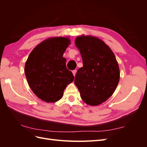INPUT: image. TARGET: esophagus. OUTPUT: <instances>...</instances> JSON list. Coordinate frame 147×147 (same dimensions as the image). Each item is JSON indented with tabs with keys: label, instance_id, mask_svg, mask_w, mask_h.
<instances>
[{
	"label": "esophagus",
	"instance_id": "1",
	"mask_svg": "<svg viewBox=\"0 0 147 147\" xmlns=\"http://www.w3.org/2000/svg\"><path fill=\"white\" fill-rule=\"evenodd\" d=\"M72 73H73L74 76V77H75V75H76V73H77V70H72Z\"/></svg>",
	"mask_w": 147,
	"mask_h": 147
}]
</instances>
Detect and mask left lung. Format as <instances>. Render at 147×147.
I'll list each match as a JSON object with an SVG mask.
<instances>
[{"instance_id":"left-lung-1","label":"left lung","mask_w":147,"mask_h":147,"mask_svg":"<svg viewBox=\"0 0 147 147\" xmlns=\"http://www.w3.org/2000/svg\"><path fill=\"white\" fill-rule=\"evenodd\" d=\"M75 43L83 66L78 70L74 83L86 104L99 105L112 96L118 86V62L110 47L99 38L82 35Z\"/></svg>"}]
</instances>
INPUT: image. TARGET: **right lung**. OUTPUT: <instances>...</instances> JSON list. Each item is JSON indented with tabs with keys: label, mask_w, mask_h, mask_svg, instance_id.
Segmentation results:
<instances>
[{
	"label": "right lung",
	"mask_w": 147,
	"mask_h": 147,
	"mask_svg": "<svg viewBox=\"0 0 147 147\" xmlns=\"http://www.w3.org/2000/svg\"><path fill=\"white\" fill-rule=\"evenodd\" d=\"M70 44L68 37L47 38L34 48L26 62L24 72L29 86L43 101H58L67 86L74 81L63 57Z\"/></svg>",
	"instance_id": "1"
}]
</instances>
